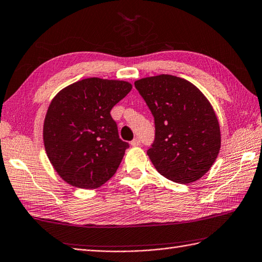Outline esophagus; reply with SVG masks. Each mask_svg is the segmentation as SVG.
I'll use <instances>...</instances> for the list:
<instances>
[{
    "mask_svg": "<svg viewBox=\"0 0 262 262\" xmlns=\"http://www.w3.org/2000/svg\"><path fill=\"white\" fill-rule=\"evenodd\" d=\"M130 144H132L133 146H140V145H141V140H140V138L135 137L134 140H133V141L130 142Z\"/></svg>",
    "mask_w": 262,
    "mask_h": 262,
    "instance_id": "obj_1",
    "label": "esophagus"
}]
</instances>
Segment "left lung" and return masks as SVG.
<instances>
[{
  "mask_svg": "<svg viewBox=\"0 0 262 262\" xmlns=\"http://www.w3.org/2000/svg\"><path fill=\"white\" fill-rule=\"evenodd\" d=\"M134 84L155 117V141L147 150L153 166L172 182L198 181L220 150L219 122L210 102L176 76L146 77Z\"/></svg>",
  "mask_w": 262,
  "mask_h": 262,
  "instance_id": "8db88e82",
  "label": "left lung"
}]
</instances>
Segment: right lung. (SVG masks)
<instances>
[{
	"label": "right lung",
	"mask_w": 262,
	"mask_h": 262,
	"mask_svg": "<svg viewBox=\"0 0 262 262\" xmlns=\"http://www.w3.org/2000/svg\"><path fill=\"white\" fill-rule=\"evenodd\" d=\"M130 90L127 81L93 77L54 96L43 138L49 160L64 182L92 189L115 175L129 144L119 138L110 111Z\"/></svg>",
	"instance_id": "1"
}]
</instances>
